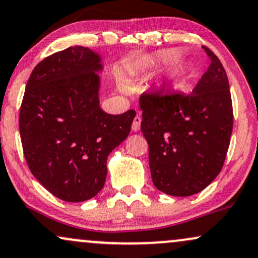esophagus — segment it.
<instances>
[{"mask_svg": "<svg viewBox=\"0 0 258 258\" xmlns=\"http://www.w3.org/2000/svg\"><path fill=\"white\" fill-rule=\"evenodd\" d=\"M141 122H142V117L139 115H137L135 117V119H133V123H132L133 131H135V132L139 131V128H141Z\"/></svg>", "mask_w": 258, "mask_h": 258, "instance_id": "1", "label": "esophagus"}]
</instances>
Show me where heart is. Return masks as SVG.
<instances>
[{"label":"heart","instance_id":"heart-1","mask_svg":"<svg viewBox=\"0 0 258 258\" xmlns=\"http://www.w3.org/2000/svg\"><path fill=\"white\" fill-rule=\"evenodd\" d=\"M174 56V52L173 51H162V52H159L157 55H155V56L148 58V60L143 61L142 62V66L143 67H151V66H159L160 63H163V62L168 61ZM182 71H184V62L181 60H179V58H176L174 60V62L172 63V66H170L169 71H168V76H167V80L168 82H174V80L180 77V74L182 73ZM126 83L125 82H121V88L125 89L126 88Z\"/></svg>","mask_w":258,"mask_h":258}]
</instances>
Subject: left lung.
<instances>
[{"instance_id":"1","label":"left lung","mask_w":258,"mask_h":258,"mask_svg":"<svg viewBox=\"0 0 258 258\" xmlns=\"http://www.w3.org/2000/svg\"><path fill=\"white\" fill-rule=\"evenodd\" d=\"M210 64L192 94L144 92L141 130L157 190L187 197L221 172L233 128V107L225 68L206 45Z\"/></svg>"}]
</instances>
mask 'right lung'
I'll use <instances>...</instances> for the list:
<instances>
[{"label": "right lung", "mask_w": 258, "mask_h": 258, "mask_svg": "<svg viewBox=\"0 0 258 258\" xmlns=\"http://www.w3.org/2000/svg\"><path fill=\"white\" fill-rule=\"evenodd\" d=\"M97 54L71 46L33 68L20 107L24 156L35 178L55 197L84 202L103 188L107 157L131 131L133 109L99 108Z\"/></svg>", "instance_id": "add662e5"}]
</instances>
